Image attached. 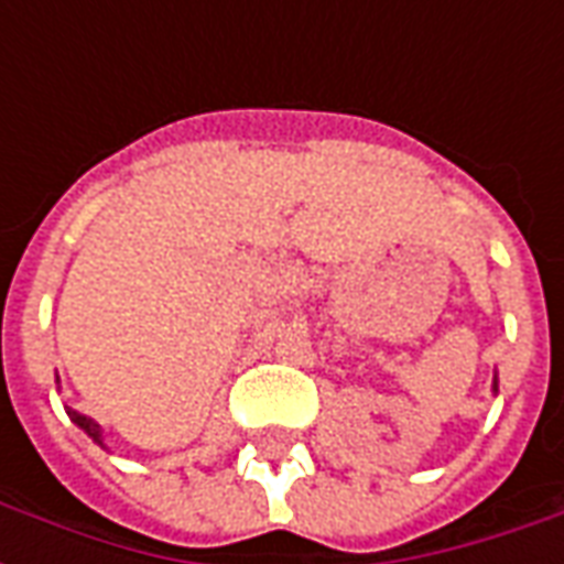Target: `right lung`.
<instances>
[{
	"instance_id": "obj_1",
	"label": "right lung",
	"mask_w": 564,
	"mask_h": 564,
	"mask_svg": "<svg viewBox=\"0 0 564 564\" xmlns=\"http://www.w3.org/2000/svg\"><path fill=\"white\" fill-rule=\"evenodd\" d=\"M72 420H75V423H78L80 429H84V432L93 437V441H99V444H102V429H99V423H93L90 416L75 414V411H72Z\"/></svg>"
}]
</instances>
